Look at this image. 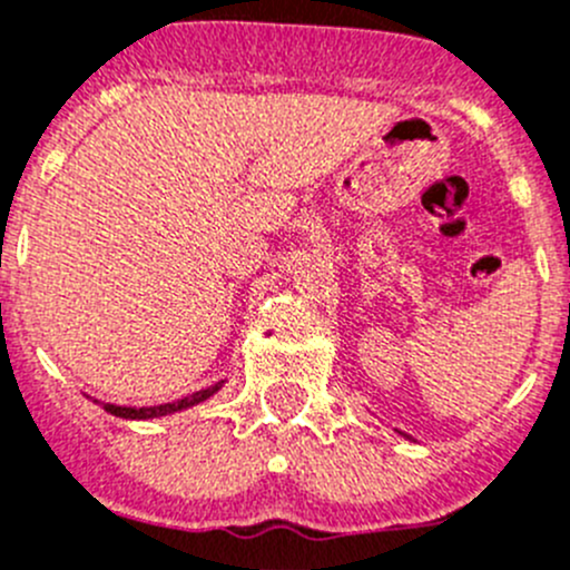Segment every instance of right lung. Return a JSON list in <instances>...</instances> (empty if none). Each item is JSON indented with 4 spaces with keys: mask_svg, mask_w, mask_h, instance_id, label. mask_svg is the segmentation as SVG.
I'll use <instances>...</instances> for the list:
<instances>
[{
    "mask_svg": "<svg viewBox=\"0 0 570 570\" xmlns=\"http://www.w3.org/2000/svg\"><path fill=\"white\" fill-rule=\"evenodd\" d=\"M218 389H220V383H215V386L200 389V392L189 394V397L176 400V403H165V405H142V409H131V405L102 403V409H106L108 414H114V416H122V420H154V416H165V414H173V411H184V409H189V405L204 403V400L213 397Z\"/></svg>",
    "mask_w": 570,
    "mask_h": 570,
    "instance_id": "right-lung-1",
    "label": "right lung"
}]
</instances>
